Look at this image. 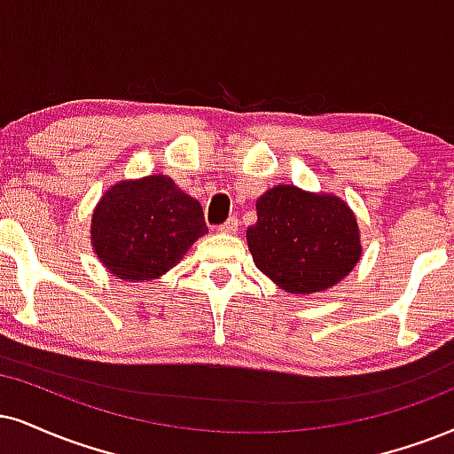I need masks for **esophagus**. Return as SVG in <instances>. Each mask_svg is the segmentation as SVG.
Masks as SVG:
<instances>
[{
  "mask_svg": "<svg viewBox=\"0 0 454 454\" xmlns=\"http://www.w3.org/2000/svg\"><path fill=\"white\" fill-rule=\"evenodd\" d=\"M238 227H239L238 218H236V216H229L227 221L223 223V225H218V231H223V233H236Z\"/></svg>",
  "mask_w": 454,
  "mask_h": 454,
  "instance_id": "1",
  "label": "esophagus"
}]
</instances>
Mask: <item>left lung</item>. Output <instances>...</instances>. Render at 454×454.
I'll return each instance as SVG.
<instances>
[{
	"mask_svg": "<svg viewBox=\"0 0 454 454\" xmlns=\"http://www.w3.org/2000/svg\"><path fill=\"white\" fill-rule=\"evenodd\" d=\"M256 212L246 231L248 248L256 267L286 293L334 286L360 259L356 216L339 198L278 184L256 200Z\"/></svg>",
	"mask_w": 454,
	"mask_h": 454,
	"instance_id": "left-lung-1",
	"label": "left lung"
}]
</instances>
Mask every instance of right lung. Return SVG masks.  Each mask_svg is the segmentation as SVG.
Here are the masks:
<instances>
[{
	"label": "right lung",
	"mask_w": 454,
	"mask_h": 454,
	"mask_svg": "<svg viewBox=\"0 0 454 454\" xmlns=\"http://www.w3.org/2000/svg\"><path fill=\"white\" fill-rule=\"evenodd\" d=\"M206 231L200 201L164 175L115 184L92 216L98 259L126 282L153 279L172 270Z\"/></svg>",
	"instance_id": "add662e5"
}]
</instances>
